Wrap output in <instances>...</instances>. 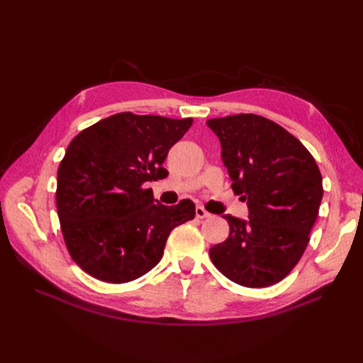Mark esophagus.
I'll list each match as a JSON object with an SVG mask.
<instances>
[{
	"instance_id": "obj_1",
	"label": "esophagus",
	"mask_w": 363,
	"mask_h": 363,
	"mask_svg": "<svg viewBox=\"0 0 363 363\" xmlns=\"http://www.w3.org/2000/svg\"><path fill=\"white\" fill-rule=\"evenodd\" d=\"M195 215H196V218H199V219H206V218H211L212 216L211 213L206 211L203 206H196L195 207Z\"/></svg>"
}]
</instances>
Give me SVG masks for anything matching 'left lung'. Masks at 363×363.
I'll use <instances>...</instances> for the list:
<instances>
[{
	"label": "left lung",
	"mask_w": 363,
	"mask_h": 363,
	"mask_svg": "<svg viewBox=\"0 0 363 363\" xmlns=\"http://www.w3.org/2000/svg\"><path fill=\"white\" fill-rule=\"evenodd\" d=\"M223 147L232 189L250 219L225 215L230 235L208 251L227 279L247 288L283 280L311 240L323 200L320 168L301 142L274 121L252 113L208 119Z\"/></svg>",
	"instance_id": "8db88e82"
}]
</instances>
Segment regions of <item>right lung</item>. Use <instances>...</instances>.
<instances>
[{"label":"right lung","instance_id":"obj_1","mask_svg":"<svg viewBox=\"0 0 363 363\" xmlns=\"http://www.w3.org/2000/svg\"><path fill=\"white\" fill-rule=\"evenodd\" d=\"M192 118L116 113L82 130L57 169L56 204L65 244L89 276L127 283L155 268L172 228L195 204L163 206L147 182L164 179L163 162Z\"/></svg>","mask_w":363,"mask_h":363}]
</instances>
